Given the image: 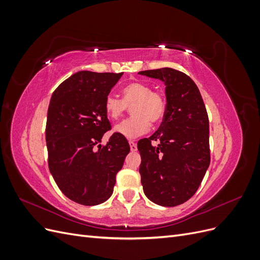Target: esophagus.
Returning a JSON list of instances; mask_svg holds the SVG:
<instances>
[{
	"label": "esophagus",
	"mask_w": 260,
	"mask_h": 260,
	"mask_svg": "<svg viewBox=\"0 0 260 260\" xmlns=\"http://www.w3.org/2000/svg\"><path fill=\"white\" fill-rule=\"evenodd\" d=\"M129 145H130L131 152H137L138 146H137V143H136V142H133V141H129Z\"/></svg>",
	"instance_id": "obj_1"
}]
</instances>
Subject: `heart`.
Masks as SVG:
<instances>
[{"instance_id":"heart-1","label":"heart","mask_w":260,"mask_h":260,"mask_svg":"<svg viewBox=\"0 0 260 260\" xmlns=\"http://www.w3.org/2000/svg\"><path fill=\"white\" fill-rule=\"evenodd\" d=\"M131 107V116L118 123L115 132L124 138L135 139L146 133L152 124L162 120L166 113V100L161 93L152 91L146 83L131 82L122 89V100L107 95L104 111L109 119L118 120Z\"/></svg>"}]
</instances>
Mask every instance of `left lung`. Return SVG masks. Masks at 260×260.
<instances>
[{"mask_svg": "<svg viewBox=\"0 0 260 260\" xmlns=\"http://www.w3.org/2000/svg\"><path fill=\"white\" fill-rule=\"evenodd\" d=\"M166 85V113L152 137L139 141L141 183L147 199L174 207L198 191L210 162L209 121L198 85L172 68L140 72ZM152 140H159L157 147Z\"/></svg>", "mask_w": 260, "mask_h": 260, "instance_id": "left-lung-1", "label": "left lung"}]
</instances>
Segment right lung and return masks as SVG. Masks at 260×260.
I'll return each mask as SVG.
<instances>
[{
	"mask_svg": "<svg viewBox=\"0 0 260 260\" xmlns=\"http://www.w3.org/2000/svg\"><path fill=\"white\" fill-rule=\"evenodd\" d=\"M123 73L78 72L61 82L51 98L45 140L51 174L69 200L84 206L107 201L130 146L113 133L104 111L105 98Z\"/></svg>",
	"mask_w": 260,
	"mask_h": 260,
	"instance_id": "obj_1",
	"label": "right lung"
}]
</instances>
